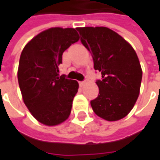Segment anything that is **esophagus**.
<instances>
[{
  "mask_svg": "<svg viewBox=\"0 0 160 160\" xmlns=\"http://www.w3.org/2000/svg\"><path fill=\"white\" fill-rule=\"evenodd\" d=\"M86 83V82L85 81H83V82H79V84H80V86H83L84 84Z\"/></svg>",
  "mask_w": 160,
  "mask_h": 160,
  "instance_id": "1",
  "label": "esophagus"
}]
</instances>
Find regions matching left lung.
<instances>
[{
    "label": "left lung",
    "mask_w": 160,
    "mask_h": 160,
    "mask_svg": "<svg viewBox=\"0 0 160 160\" xmlns=\"http://www.w3.org/2000/svg\"><path fill=\"white\" fill-rule=\"evenodd\" d=\"M81 42L92 55L95 70L102 73L96 84L99 95L91 102L94 113L107 121L126 117L138 99L142 70L132 45L105 27L77 28Z\"/></svg>",
    "instance_id": "8db88e82"
}]
</instances>
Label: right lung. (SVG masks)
I'll return each instance as SVG.
<instances>
[{
    "mask_svg": "<svg viewBox=\"0 0 160 160\" xmlns=\"http://www.w3.org/2000/svg\"><path fill=\"white\" fill-rule=\"evenodd\" d=\"M79 41L75 28H51L35 35L22 51L18 80L24 103L35 119L54 126L68 118L77 81L58 75L65 51Z\"/></svg>",
    "mask_w": 160,
    "mask_h": 160,
    "instance_id": "add662e5",
    "label": "right lung"
}]
</instances>
